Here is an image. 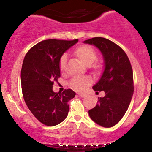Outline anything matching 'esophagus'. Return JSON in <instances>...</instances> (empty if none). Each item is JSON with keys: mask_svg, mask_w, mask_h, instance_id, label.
I'll return each instance as SVG.
<instances>
[{"mask_svg": "<svg viewBox=\"0 0 152 152\" xmlns=\"http://www.w3.org/2000/svg\"><path fill=\"white\" fill-rule=\"evenodd\" d=\"M78 96H79L80 97H81V98H86V97L87 96V94H83V93H79L78 94Z\"/></svg>", "mask_w": 152, "mask_h": 152, "instance_id": "esophagus-1", "label": "esophagus"}]
</instances>
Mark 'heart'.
Masks as SVG:
<instances>
[{"label": "heart", "instance_id": "obj_1", "mask_svg": "<svg viewBox=\"0 0 152 152\" xmlns=\"http://www.w3.org/2000/svg\"><path fill=\"white\" fill-rule=\"evenodd\" d=\"M74 55L86 66H90L97 58L96 51L92 47L87 46V45H82L77 47L74 50ZM66 62H67V58L64 54L61 57L60 61H59V69L61 72L65 71ZM92 68L96 71H99L101 69V66L98 64H93ZM91 83V80L89 78L78 77L73 78L72 81H71V86L76 90L83 91L86 89V87L89 86Z\"/></svg>", "mask_w": 152, "mask_h": 152}]
</instances>
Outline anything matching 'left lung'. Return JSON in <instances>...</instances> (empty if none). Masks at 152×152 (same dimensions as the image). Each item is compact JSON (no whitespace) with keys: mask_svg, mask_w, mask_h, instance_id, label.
Returning <instances> with one entry per match:
<instances>
[{"mask_svg":"<svg viewBox=\"0 0 152 152\" xmlns=\"http://www.w3.org/2000/svg\"><path fill=\"white\" fill-rule=\"evenodd\" d=\"M84 43L94 45L102 53L104 70L93 86L96 94L104 91L105 96L98 98L96 106L88 111L93 121L109 128L121 119L128 109L134 94L133 71L129 59L121 47L109 39L95 37Z\"/></svg>","mask_w":152,"mask_h":152,"instance_id":"1","label":"left lung"}]
</instances>
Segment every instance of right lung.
<instances>
[{"mask_svg":"<svg viewBox=\"0 0 152 152\" xmlns=\"http://www.w3.org/2000/svg\"><path fill=\"white\" fill-rule=\"evenodd\" d=\"M78 41L45 40L33 46L24 58L20 73L24 101L35 117L46 126H56L65 119L68 102L76 95L71 89L54 92L53 85L61 76V57Z\"/></svg>","mask_w":152,"mask_h":152,"instance_id":"right-lung-1","label":"right lung"}]
</instances>
